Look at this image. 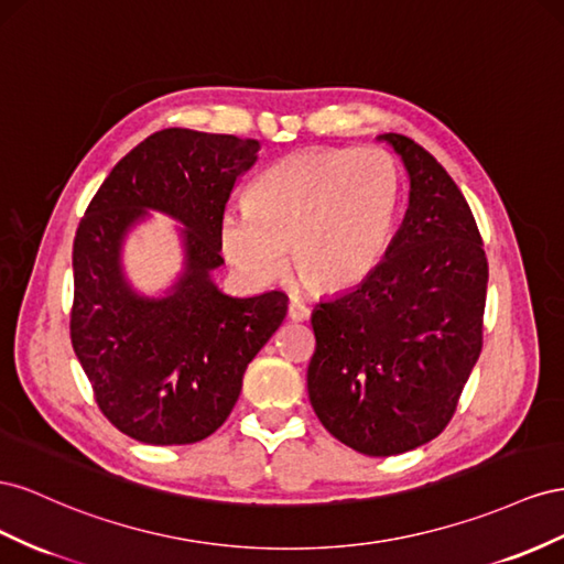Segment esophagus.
Listing matches in <instances>:
<instances>
[{"instance_id":"1","label":"esophagus","mask_w":564,"mask_h":564,"mask_svg":"<svg viewBox=\"0 0 564 564\" xmlns=\"http://www.w3.org/2000/svg\"><path fill=\"white\" fill-rule=\"evenodd\" d=\"M310 316H312V310L304 302L291 300V304H288V318L291 321H307Z\"/></svg>"}]
</instances>
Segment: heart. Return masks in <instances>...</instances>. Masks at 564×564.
Returning a JSON list of instances; mask_svg holds the SVG:
<instances>
[{"mask_svg": "<svg viewBox=\"0 0 564 564\" xmlns=\"http://www.w3.org/2000/svg\"><path fill=\"white\" fill-rule=\"evenodd\" d=\"M250 210H227L219 243L252 283L293 264L318 291H347L373 273L401 213V174L390 153L312 149L271 165L250 188Z\"/></svg>", "mask_w": 564, "mask_h": 564, "instance_id": "heart-1", "label": "heart"}]
</instances>
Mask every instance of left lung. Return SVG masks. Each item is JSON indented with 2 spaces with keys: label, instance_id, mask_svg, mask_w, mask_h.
I'll list each match as a JSON object with an SVG mask.
<instances>
[{
  "label": "left lung",
  "instance_id": "left-lung-1",
  "mask_svg": "<svg viewBox=\"0 0 564 564\" xmlns=\"http://www.w3.org/2000/svg\"><path fill=\"white\" fill-rule=\"evenodd\" d=\"M378 139L404 160L409 210L371 276L316 304L307 390L335 440L397 456L456 413L481 351L489 264L448 172L404 134Z\"/></svg>",
  "mask_w": 564,
  "mask_h": 564
}]
</instances>
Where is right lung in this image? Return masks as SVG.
<instances>
[{"label":"right lung","mask_w":564,"mask_h":564,"mask_svg":"<svg viewBox=\"0 0 564 564\" xmlns=\"http://www.w3.org/2000/svg\"><path fill=\"white\" fill-rule=\"evenodd\" d=\"M260 141L196 130L155 132L110 170L73 243L70 340L101 413L127 437L170 446L200 442L227 421L243 373L279 330L288 297L224 295L219 221ZM147 209L187 227L185 271L165 299L131 291L121 240Z\"/></svg>","instance_id":"obj_1"}]
</instances>
